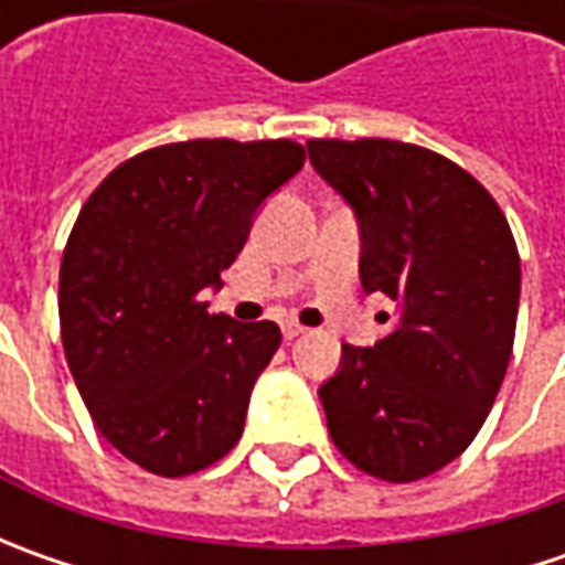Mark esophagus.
Wrapping results in <instances>:
<instances>
[{"mask_svg":"<svg viewBox=\"0 0 565 565\" xmlns=\"http://www.w3.org/2000/svg\"><path fill=\"white\" fill-rule=\"evenodd\" d=\"M301 333H305V327H301V323H295V320H286V323H282V337L286 339L301 337Z\"/></svg>","mask_w":565,"mask_h":565,"instance_id":"1","label":"esophagus"}]
</instances>
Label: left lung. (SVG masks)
Returning a JSON list of instances; mask_svg holds the SVG:
<instances>
[{
    "instance_id": "left-lung-1",
    "label": "left lung",
    "mask_w": 565,
    "mask_h": 565,
    "mask_svg": "<svg viewBox=\"0 0 565 565\" xmlns=\"http://www.w3.org/2000/svg\"><path fill=\"white\" fill-rule=\"evenodd\" d=\"M315 169L355 206L361 286L399 323L374 349L342 345L317 393L352 466L408 484L466 452L507 377L519 248L500 204L459 163L390 138L308 141Z\"/></svg>"
}]
</instances>
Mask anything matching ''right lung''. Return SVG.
Listing matches in <instances>:
<instances>
[{
    "label": "right lung",
    "mask_w": 565,
    "mask_h": 565,
    "mask_svg": "<svg viewBox=\"0 0 565 565\" xmlns=\"http://www.w3.org/2000/svg\"><path fill=\"white\" fill-rule=\"evenodd\" d=\"M301 163L286 138L160 143L116 166L77 213L58 267L65 361L99 434L150 475L210 468L245 430L282 333L210 315L201 292Z\"/></svg>",
    "instance_id": "right-lung-1"
}]
</instances>
